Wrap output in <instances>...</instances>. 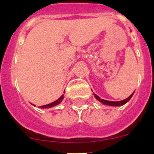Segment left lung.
<instances>
[{"label":"left lung","instance_id":"1","mask_svg":"<svg viewBox=\"0 0 154 154\" xmlns=\"http://www.w3.org/2000/svg\"><path fill=\"white\" fill-rule=\"evenodd\" d=\"M134 92L128 98L125 99L123 100H121V101H109V100H103V99H100V97H99L97 94H95L93 93L94 95L95 98L97 99V100H99L100 103H102L103 104H105V105H108V106H114V107H117V106H122L124 105L125 103H127L128 101L130 100L131 99V97H133L134 95Z\"/></svg>","mask_w":154,"mask_h":154}]
</instances>
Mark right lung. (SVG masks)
Here are the masks:
<instances>
[{
  "instance_id": "1",
  "label": "right lung",
  "mask_w": 154,
  "mask_h": 154,
  "mask_svg": "<svg viewBox=\"0 0 154 154\" xmlns=\"http://www.w3.org/2000/svg\"><path fill=\"white\" fill-rule=\"evenodd\" d=\"M63 99H64V95H62V97H60L59 99H57V100H55L54 102H53V103H49V104H46V105L40 106V108H51V107H54V106L58 105V104H59L62 100H63ZM32 105L35 107V105H34V104H32Z\"/></svg>"
}]
</instances>
